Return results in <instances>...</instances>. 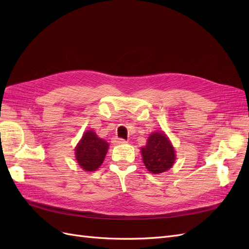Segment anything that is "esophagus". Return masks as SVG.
<instances>
[{
  "instance_id": "esophagus-1",
  "label": "esophagus",
  "mask_w": 249,
  "mask_h": 249,
  "mask_svg": "<svg viewBox=\"0 0 249 249\" xmlns=\"http://www.w3.org/2000/svg\"><path fill=\"white\" fill-rule=\"evenodd\" d=\"M112 143L113 144H124V143H126V141L123 138H113L112 140Z\"/></svg>"
}]
</instances>
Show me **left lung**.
<instances>
[{
  "mask_svg": "<svg viewBox=\"0 0 249 249\" xmlns=\"http://www.w3.org/2000/svg\"><path fill=\"white\" fill-rule=\"evenodd\" d=\"M141 154L145 167L155 175L168 170L176 161L175 148L163 132L150 134L146 145L141 147Z\"/></svg>",
  "mask_w": 249,
  "mask_h": 249,
  "instance_id": "obj_1",
  "label": "left lung"
}]
</instances>
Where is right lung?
Instances as JSON below:
<instances>
[{
  "instance_id": "right-lung-1",
  "label": "right lung",
  "mask_w": 249,
  "mask_h": 249,
  "mask_svg": "<svg viewBox=\"0 0 249 249\" xmlns=\"http://www.w3.org/2000/svg\"><path fill=\"white\" fill-rule=\"evenodd\" d=\"M108 148L109 144L106 141L89 130L83 134L76 146V160L85 171H95L102 165Z\"/></svg>"
}]
</instances>
